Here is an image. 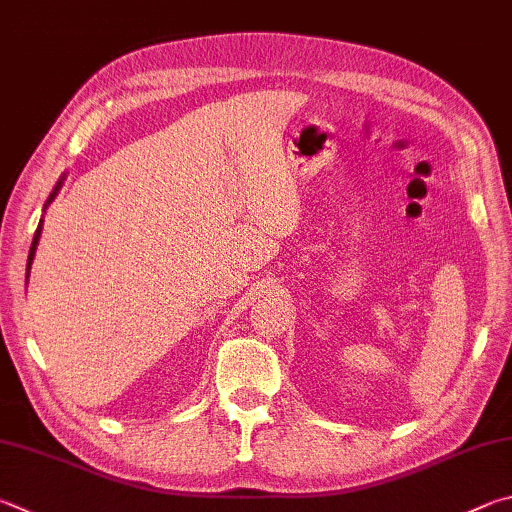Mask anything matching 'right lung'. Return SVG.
I'll return each mask as SVG.
<instances>
[{
	"mask_svg": "<svg viewBox=\"0 0 512 512\" xmlns=\"http://www.w3.org/2000/svg\"><path fill=\"white\" fill-rule=\"evenodd\" d=\"M62 181H64V176L62 179L58 181V185H55L53 188V192L49 194V199H46V206H49V203L55 199V194H58V190L62 188ZM44 206V208H46ZM40 235H42V221H40V226H37V230H35V237H33V244H31V250H29V264H26V280H29V271H31V264H33V257H35V248H37V241H40Z\"/></svg>",
	"mask_w": 512,
	"mask_h": 512,
	"instance_id": "1",
	"label": "right lung"
}]
</instances>
